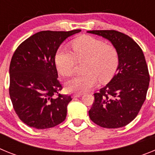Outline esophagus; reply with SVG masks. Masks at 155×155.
Returning a JSON list of instances; mask_svg holds the SVG:
<instances>
[{
	"label": "esophagus",
	"mask_w": 155,
	"mask_h": 155,
	"mask_svg": "<svg viewBox=\"0 0 155 155\" xmlns=\"http://www.w3.org/2000/svg\"><path fill=\"white\" fill-rule=\"evenodd\" d=\"M81 95H82L81 94H74L73 95H72V97H73L74 98H79V97H81Z\"/></svg>",
	"instance_id": "1"
}]
</instances>
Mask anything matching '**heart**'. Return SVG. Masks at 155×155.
Listing matches in <instances>:
<instances>
[{
  "label": "heart",
  "instance_id": "obj_1",
  "mask_svg": "<svg viewBox=\"0 0 155 155\" xmlns=\"http://www.w3.org/2000/svg\"><path fill=\"white\" fill-rule=\"evenodd\" d=\"M74 53L61 46L54 57L57 71L64 77L74 74L77 61H84V74L74 77L66 83L71 92L83 93L89 91L97 84L110 80L119 65L117 51L113 46L105 45L102 40L91 36H81L72 42Z\"/></svg>",
  "mask_w": 155,
  "mask_h": 155
}]
</instances>
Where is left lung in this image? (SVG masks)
Listing matches in <instances>:
<instances>
[{
	"label": "left lung",
	"instance_id": "obj_1",
	"mask_svg": "<svg viewBox=\"0 0 155 155\" xmlns=\"http://www.w3.org/2000/svg\"><path fill=\"white\" fill-rule=\"evenodd\" d=\"M87 32L108 39L119 57L116 74L99 92L94 94L89 117L104 128L123 127L136 118L146 99L150 76L144 55L134 39L118 31Z\"/></svg>",
	"mask_w": 155,
	"mask_h": 155
}]
</instances>
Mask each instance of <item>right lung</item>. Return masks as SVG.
Segmentation results:
<instances>
[{
    "mask_svg": "<svg viewBox=\"0 0 155 155\" xmlns=\"http://www.w3.org/2000/svg\"><path fill=\"white\" fill-rule=\"evenodd\" d=\"M80 31H39L21 42L14 53L9 94L16 114L30 127L51 128L66 119L72 98L58 93L62 85L57 80L54 57L67 38Z\"/></svg>",
    "mask_w": 155,
    "mask_h": 155,
    "instance_id": "add662e5",
    "label": "right lung"
}]
</instances>
